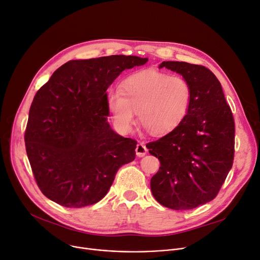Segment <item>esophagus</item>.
Masks as SVG:
<instances>
[{
  "label": "esophagus",
  "instance_id": "1",
  "mask_svg": "<svg viewBox=\"0 0 260 260\" xmlns=\"http://www.w3.org/2000/svg\"><path fill=\"white\" fill-rule=\"evenodd\" d=\"M146 152H148V149H146L142 143H138L137 144V146H136V155L138 157H143L146 154Z\"/></svg>",
  "mask_w": 260,
  "mask_h": 260
}]
</instances>
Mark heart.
Returning a JSON list of instances; mask_svg holds the SVG:
<instances>
[{
	"label": "heart",
	"mask_w": 260,
	"mask_h": 260,
	"mask_svg": "<svg viewBox=\"0 0 260 260\" xmlns=\"http://www.w3.org/2000/svg\"><path fill=\"white\" fill-rule=\"evenodd\" d=\"M191 87L180 75H169L153 69L141 70L127 76L121 84L120 93L107 96V108L115 126L129 133L135 116L154 136L174 131L188 114Z\"/></svg>",
	"instance_id": "heart-1"
}]
</instances>
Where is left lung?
Listing matches in <instances>:
<instances>
[{"mask_svg":"<svg viewBox=\"0 0 260 260\" xmlns=\"http://www.w3.org/2000/svg\"><path fill=\"white\" fill-rule=\"evenodd\" d=\"M191 87L188 114L179 125L146 144L160 168L151 178L155 200L174 210L192 209L216 198L234 160L235 123L218 78L207 68L162 61Z\"/></svg>","mask_w":260,"mask_h":260,"instance_id":"obj_1","label":"left lung"}]
</instances>
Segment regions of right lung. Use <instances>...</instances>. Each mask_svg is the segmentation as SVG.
Here are the masks:
<instances>
[{
	"label": "right lung",
	"instance_id": "1",
	"mask_svg": "<svg viewBox=\"0 0 260 260\" xmlns=\"http://www.w3.org/2000/svg\"><path fill=\"white\" fill-rule=\"evenodd\" d=\"M138 56L70 60L56 70L29 108L25 148L41 192L81 208L102 200L119 168L136 157L137 141L107 121L106 90L122 71L146 63Z\"/></svg>",
	"mask_w": 260,
	"mask_h": 260
}]
</instances>
